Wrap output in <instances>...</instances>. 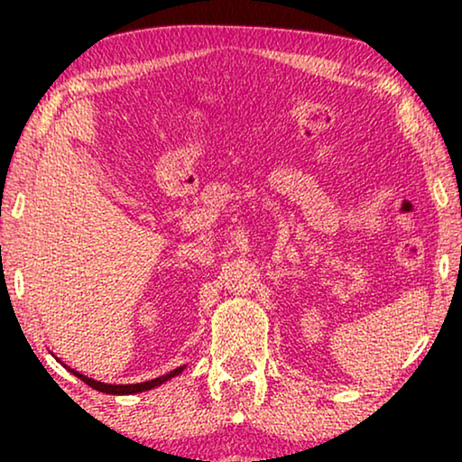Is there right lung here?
I'll return each instance as SVG.
<instances>
[{
	"instance_id": "1",
	"label": "right lung",
	"mask_w": 462,
	"mask_h": 462,
	"mask_svg": "<svg viewBox=\"0 0 462 462\" xmlns=\"http://www.w3.org/2000/svg\"><path fill=\"white\" fill-rule=\"evenodd\" d=\"M67 368V365H65ZM71 374H75L78 378H81L86 384H90L92 389L100 391V393H109V395H134V393H143V391H149V389H155L160 387V384H163L166 381H170V378L179 376L182 370H185V365H180V368H176L172 372H168V374L163 376H157L153 378V381H144V383H136V384H106V383H100V381H94V378H88L84 374H79L78 370L73 368H67Z\"/></svg>"
}]
</instances>
